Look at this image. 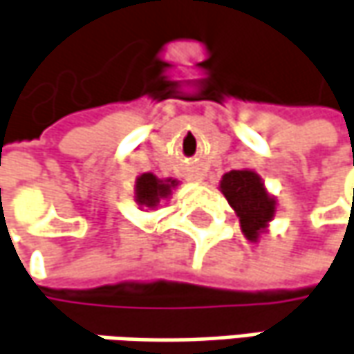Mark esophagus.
<instances>
[{"label":"esophagus","instance_id":"obj_1","mask_svg":"<svg viewBox=\"0 0 354 354\" xmlns=\"http://www.w3.org/2000/svg\"><path fill=\"white\" fill-rule=\"evenodd\" d=\"M192 180H202V174H198V172H196V174L192 176Z\"/></svg>","mask_w":354,"mask_h":354}]
</instances>
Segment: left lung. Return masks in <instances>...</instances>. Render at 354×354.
Masks as SVG:
<instances>
[{"label":"left lung","mask_w":354,"mask_h":354,"mask_svg":"<svg viewBox=\"0 0 354 354\" xmlns=\"http://www.w3.org/2000/svg\"><path fill=\"white\" fill-rule=\"evenodd\" d=\"M220 190L225 196L227 204L238 214L243 236L250 241H257L261 234L268 232V225L273 220L277 206L261 176L250 168L232 170L222 176Z\"/></svg>","instance_id":"8db88e82"}]
</instances>
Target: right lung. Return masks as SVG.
<instances>
[{
	"mask_svg": "<svg viewBox=\"0 0 354 354\" xmlns=\"http://www.w3.org/2000/svg\"><path fill=\"white\" fill-rule=\"evenodd\" d=\"M176 186L178 180H172V178L160 180L152 172H145L134 182V202L140 207L154 209L162 200H168L172 196V190Z\"/></svg>",
	"mask_w": 354,
	"mask_h": 354,
	"instance_id": "right-lung-1",
	"label": "right lung"
}]
</instances>
